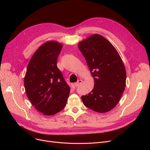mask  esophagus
<instances>
[{"label":"esophagus","mask_w":150,"mask_h":150,"mask_svg":"<svg viewBox=\"0 0 150 150\" xmlns=\"http://www.w3.org/2000/svg\"><path fill=\"white\" fill-rule=\"evenodd\" d=\"M82 83H83V81L80 79V80H78V81H77V82L74 84V85L76 87H78V86H79L80 84H82Z\"/></svg>","instance_id":"esophagus-1"}]
</instances>
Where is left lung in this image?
<instances>
[{
  "label": "left lung",
  "instance_id": "left-lung-1",
  "mask_svg": "<svg viewBox=\"0 0 150 150\" xmlns=\"http://www.w3.org/2000/svg\"><path fill=\"white\" fill-rule=\"evenodd\" d=\"M94 79L93 89L81 96L87 108L99 112L111 110L125 91L126 73L121 59L114 46L99 34L79 44Z\"/></svg>",
  "mask_w": 150,
  "mask_h": 150
}]
</instances>
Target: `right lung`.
Returning a JSON list of instances; mask_svg holds the SVG:
<instances>
[{
	"mask_svg": "<svg viewBox=\"0 0 150 150\" xmlns=\"http://www.w3.org/2000/svg\"><path fill=\"white\" fill-rule=\"evenodd\" d=\"M62 44L49 41L42 45L29 62L24 78L27 96L36 110L45 115H54L64 108L70 87L57 61Z\"/></svg>",
	"mask_w": 150,
	"mask_h": 150,
	"instance_id": "add662e5",
	"label": "right lung"
}]
</instances>
